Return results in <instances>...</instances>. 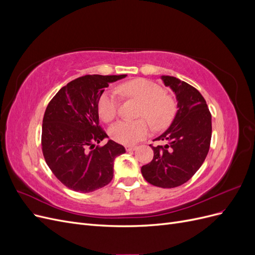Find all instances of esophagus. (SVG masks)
Returning <instances> with one entry per match:
<instances>
[{
	"label": "esophagus",
	"mask_w": 255,
	"mask_h": 255,
	"mask_svg": "<svg viewBox=\"0 0 255 255\" xmlns=\"http://www.w3.org/2000/svg\"><path fill=\"white\" fill-rule=\"evenodd\" d=\"M126 149H127V151H128V152H130V151H134V150H136V149H137V146H136V145H127V146H126Z\"/></svg>",
	"instance_id": "obj_1"
}]
</instances>
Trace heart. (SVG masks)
I'll return each instance as SVG.
<instances>
[{
	"label": "heart",
	"instance_id": "1",
	"mask_svg": "<svg viewBox=\"0 0 255 255\" xmlns=\"http://www.w3.org/2000/svg\"><path fill=\"white\" fill-rule=\"evenodd\" d=\"M118 92L136 99L141 103L139 117L148 120L155 129H164L170 126L176 114V101L165 95L159 85L144 79H136L120 85ZM118 111V100L114 92H104L98 102V112L104 121L110 122ZM150 133L149 123L143 119L137 121H119L110 129L111 137L122 144H135Z\"/></svg>",
	"mask_w": 255,
	"mask_h": 255
}]
</instances>
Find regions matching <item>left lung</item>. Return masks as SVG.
Listing matches in <instances>:
<instances>
[{"label":"left lung","mask_w":255,"mask_h":255,"mask_svg":"<svg viewBox=\"0 0 255 255\" xmlns=\"http://www.w3.org/2000/svg\"><path fill=\"white\" fill-rule=\"evenodd\" d=\"M165 86L175 95L177 111L170 127L154 140L151 163L141 167L144 180L161 188H174L194 175L210 150L212 115L202 95L191 85L170 75H161Z\"/></svg>","instance_id":"obj_1"}]
</instances>
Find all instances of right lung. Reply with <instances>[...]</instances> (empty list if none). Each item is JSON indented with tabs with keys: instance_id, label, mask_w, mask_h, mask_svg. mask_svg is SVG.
I'll return each mask as SVG.
<instances>
[{
	"instance_id": "1",
	"label": "right lung",
	"mask_w": 255,
	"mask_h": 255,
	"mask_svg": "<svg viewBox=\"0 0 255 255\" xmlns=\"http://www.w3.org/2000/svg\"><path fill=\"white\" fill-rule=\"evenodd\" d=\"M121 75H84L60 88L51 100L42 120L41 145L45 163L69 189L91 192L114 176L115 158L125 146L109 139L99 127L98 102L110 83Z\"/></svg>"
}]
</instances>
